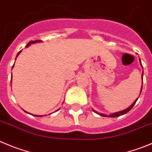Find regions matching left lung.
<instances>
[{"label":"left lung","mask_w":152,"mask_h":152,"mask_svg":"<svg viewBox=\"0 0 152 152\" xmlns=\"http://www.w3.org/2000/svg\"><path fill=\"white\" fill-rule=\"evenodd\" d=\"M140 64H141V61H140ZM141 65H142V64H141ZM142 76H143V73H142ZM137 100H136L135 101H134V103H133V104H132L131 106H130V107H128V108H127V109H126V110H122V111H121V112H118V113H113V114L110 115H107L102 114V113H97V112H96L95 110H93V111L94 112V113H97V114H99V115H101V116H103V117L115 118V117H118V116L122 115H124V114H126V113H128V112L130 111V110H131L132 108H133V106H134V104H135V103H136V102H137Z\"/></svg>","instance_id":"left-lung-1"}]
</instances>
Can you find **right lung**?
<instances>
[{
	"label": "right lung",
	"instance_id": "1",
	"mask_svg": "<svg viewBox=\"0 0 152 152\" xmlns=\"http://www.w3.org/2000/svg\"><path fill=\"white\" fill-rule=\"evenodd\" d=\"M41 40H39V39H37V40H34V41H30L29 42H28V44H27V46H26V47H28V46H30V45H31V44H32V43H36V42H40ZM22 52V51H20V52H18V53L17 54V55H16V57H18V55H19V53H20V52ZM15 60H16V58H15ZM35 116H39V117H40V115H35Z\"/></svg>",
	"mask_w": 152,
	"mask_h": 152
}]
</instances>
